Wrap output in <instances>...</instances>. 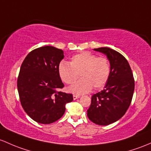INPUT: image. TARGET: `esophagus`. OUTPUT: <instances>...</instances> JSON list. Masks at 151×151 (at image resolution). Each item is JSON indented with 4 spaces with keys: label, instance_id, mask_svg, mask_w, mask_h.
Returning <instances> with one entry per match:
<instances>
[{
    "label": "esophagus",
    "instance_id": "obj_1",
    "mask_svg": "<svg viewBox=\"0 0 151 151\" xmlns=\"http://www.w3.org/2000/svg\"><path fill=\"white\" fill-rule=\"evenodd\" d=\"M80 97V95H76V94H74L73 95V98H74V100H76L77 99V98H79Z\"/></svg>",
    "mask_w": 151,
    "mask_h": 151
}]
</instances>
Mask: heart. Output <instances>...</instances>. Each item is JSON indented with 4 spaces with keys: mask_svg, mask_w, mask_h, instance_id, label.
Segmentation results:
<instances>
[{
    "mask_svg": "<svg viewBox=\"0 0 151 151\" xmlns=\"http://www.w3.org/2000/svg\"><path fill=\"white\" fill-rule=\"evenodd\" d=\"M61 80L67 85H72L79 74L82 79L71 87L70 91L77 94L99 90L107 83L110 77L111 64L106 57L97 56L88 51H82L73 55L70 63L61 61L58 67Z\"/></svg>",
    "mask_w": 151,
    "mask_h": 151,
    "instance_id": "b5f03b06",
    "label": "heart"
}]
</instances>
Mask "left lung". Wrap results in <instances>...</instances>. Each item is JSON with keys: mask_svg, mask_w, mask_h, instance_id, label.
<instances>
[{"mask_svg": "<svg viewBox=\"0 0 151 151\" xmlns=\"http://www.w3.org/2000/svg\"><path fill=\"white\" fill-rule=\"evenodd\" d=\"M106 55L110 61L111 73L105 89L93 95L88 109V117L93 123L106 126L118 121L131 104L134 80L127 60L109 47L95 48Z\"/></svg>", "mask_w": 151, "mask_h": 151, "instance_id": "obj_1", "label": "left lung"}]
</instances>
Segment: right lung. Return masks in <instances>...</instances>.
Segmentation results:
<instances>
[{"instance_id":"right-lung-1","label":"right lung","mask_w":151,"mask_h":151,"mask_svg":"<svg viewBox=\"0 0 151 151\" xmlns=\"http://www.w3.org/2000/svg\"><path fill=\"white\" fill-rule=\"evenodd\" d=\"M63 52L53 46L38 47L28 53L22 63L17 89L22 108L34 121L53 123L64 114L71 93L59 91L64 85L58 67Z\"/></svg>"}]
</instances>
